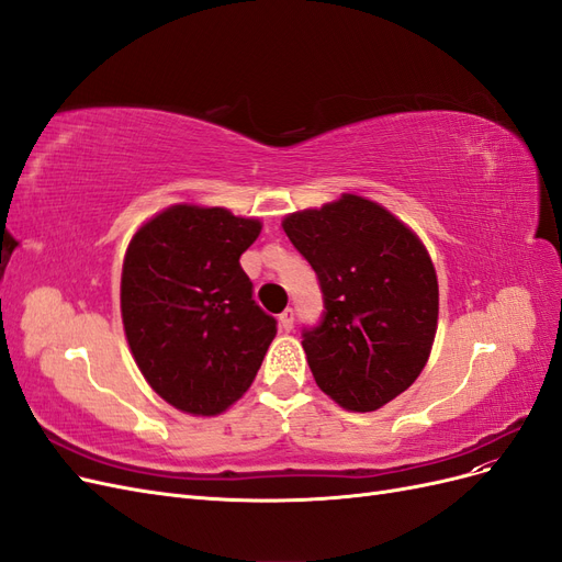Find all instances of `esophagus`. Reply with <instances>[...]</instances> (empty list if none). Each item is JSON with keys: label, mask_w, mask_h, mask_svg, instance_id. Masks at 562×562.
<instances>
[{"label": "esophagus", "mask_w": 562, "mask_h": 562, "mask_svg": "<svg viewBox=\"0 0 562 562\" xmlns=\"http://www.w3.org/2000/svg\"><path fill=\"white\" fill-rule=\"evenodd\" d=\"M293 323H295V312H293V310H285L283 314H279V326H281V330L291 333V330H293Z\"/></svg>", "instance_id": "34e87169"}]
</instances>
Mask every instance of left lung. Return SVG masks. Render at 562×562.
Here are the masks:
<instances>
[{
	"instance_id": "obj_1",
	"label": "left lung",
	"mask_w": 562,
	"mask_h": 562,
	"mask_svg": "<svg viewBox=\"0 0 562 562\" xmlns=\"http://www.w3.org/2000/svg\"><path fill=\"white\" fill-rule=\"evenodd\" d=\"M312 265L323 316L302 330L316 384L370 413L411 386L429 359L438 281L427 248L386 209L353 194L283 220Z\"/></svg>"
}]
</instances>
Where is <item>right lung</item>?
Segmentation results:
<instances>
[{"label": "right lung", "instance_id": "right-lung-1", "mask_svg": "<svg viewBox=\"0 0 562 562\" xmlns=\"http://www.w3.org/2000/svg\"><path fill=\"white\" fill-rule=\"evenodd\" d=\"M260 229L225 209L173 206L126 250L128 347L149 386L182 413L217 415L239 401L277 335L239 262Z\"/></svg>", "mask_w": 562, "mask_h": 562}]
</instances>
